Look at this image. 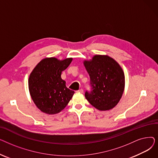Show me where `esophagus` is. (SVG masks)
<instances>
[{
    "mask_svg": "<svg viewBox=\"0 0 158 158\" xmlns=\"http://www.w3.org/2000/svg\"><path fill=\"white\" fill-rule=\"evenodd\" d=\"M77 93H81V94H82V93L84 92V91H83V89H79V90L77 91Z\"/></svg>",
    "mask_w": 158,
    "mask_h": 158,
    "instance_id": "34e87169",
    "label": "esophagus"
}]
</instances>
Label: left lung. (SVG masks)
<instances>
[{
    "mask_svg": "<svg viewBox=\"0 0 158 158\" xmlns=\"http://www.w3.org/2000/svg\"><path fill=\"white\" fill-rule=\"evenodd\" d=\"M89 73L92 91L85 93L88 101L101 111L113 109L117 105L125 87V76L120 64L106 55H95L84 61Z\"/></svg>",
    "mask_w": 158,
    "mask_h": 158,
    "instance_id": "obj_1",
    "label": "left lung"
}]
</instances>
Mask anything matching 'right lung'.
<instances>
[{
  "mask_svg": "<svg viewBox=\"0 0 158 158\" xmlns=\"http://www.w3.org/2000/svg\"><path fill=\"white\" fill-rule=\"evenodd\" d=\"M72 61L71 57L63 60L47 57L31 73L28 81L30 95L40 111L49 114L60 113L72 98L74 91L66 87L61 77V72Z\"/></svg>",
  "mask_w": 158,
  "mask_h": 158,
  "instance_id": "1",
  "label": "right lung"
}]
</instances>
